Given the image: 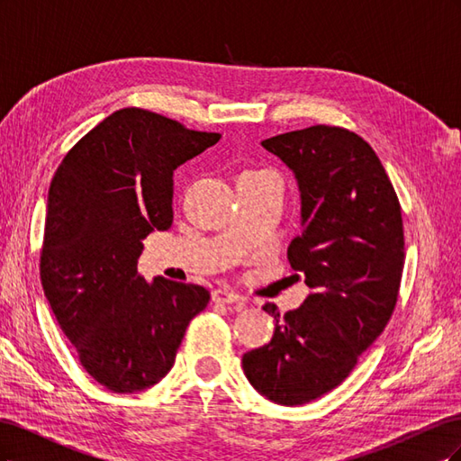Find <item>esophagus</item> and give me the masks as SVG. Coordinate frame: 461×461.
<instances>
[{
    "label": "esophagus",
    "mask_w": 461,
    "mask_h": 461,
    "mask_svg": "<svg viewBox=\"0 0 461 461\" xmlns=\"http://www.w3.org/2000/svg\"><path fill=\"white\" fill-rule=\"evenodd\" d=\"M212 300L215 303H242L244 298L240 294H236L230 288H217L212 292Z\"/></svg>",
    "instance_id": "esophagus-1"
}]
</instances>
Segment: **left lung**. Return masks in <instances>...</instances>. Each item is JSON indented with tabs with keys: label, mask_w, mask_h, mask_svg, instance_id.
Masks as SVG:
<instances>
[{
	"label": "left lung",
	"mask_w": 461,
	"mask_h": 461,
	"mask_svg": "<svg viewBox=\"0 0 461 461\" xmlns=\"http://www.w3.org/2000/svg\"><path fill=\"white\" fill-rule=\"evenodd\" d=\"M298 180L302 232L292 269L312 294L278 317L269 344L246 352L252 386L283 406L337 388L393 317L403 269L402 207L373 148L356 132L315 124L263 140ZM300 276V275H296Z\"/></svg>",
	"instance_id": "8db88e82"
}]
</instances>
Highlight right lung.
<instances>
[{
    "mask_svg": "<svg viewBox=\"0 0 461 461\" xmlns=\"http://www.w3.org/2000/svg\"><path fill=\"white\" fill-rule=\"evenodd\" d=\"M140 107L105 117L68 149L48 192L40 278L82 367L113 393L159 383L209 302L198 285L146 283L142 240L173 222V171L219 142Z\"/></svg>",
    "mask_w": 461,
    "mask_h": 461,
    "instance_id": "obj_1",
    "label": "right lung"
}]
</instances>
